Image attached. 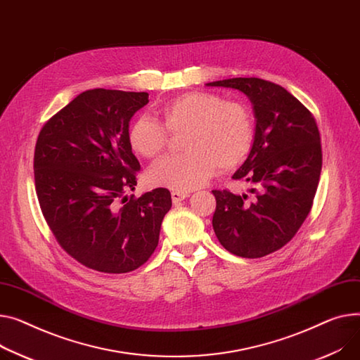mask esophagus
Instances as JSON below:
<instances>
[{"instance_id":"1","label":"esophagus","mask_w":360,"mask_h":360,"mask_svg":"<svg viewBox=\"0 0 360 360\" xmlns=\"http://www.w3.org/2000/svg\"><path fill=\"white\" fill-rule=\"evenodd\" d=\"M171 195H172V201L176 204V202H181L182 200H185L189 194L188 193H182V191H172Z\"/></svg>"}]
</instances>
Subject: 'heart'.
<instances>
[{"mask_svg": "<svg viewBox=\"0 0 360 360\" xmlns=\"http://www.w3.org/2000/svg\"><path fill=\"white\" fill-rule=\"evenodd\" d=\"M160 122L139 117L127 129L130 149L146 159L159 156L169 145V133L182 134L179 156L155 162L146 174L153 186L193 191L210 181L217 169L230 171L250 153L255 120L240 101H226L220 94L193 91L165 103L158 111Z\"/></svg>", "mask_w": 360, "mask_h": 360, "instance_id": "1", "label": "heart"}]
</instances>
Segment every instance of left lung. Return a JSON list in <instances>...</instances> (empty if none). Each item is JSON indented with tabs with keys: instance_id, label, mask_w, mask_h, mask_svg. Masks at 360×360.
Instances as JSON below:
<instances>
[{
	"instance_id": "1",
	"label": "left lung",
	"mask_w": 360,
	"mask_h": 360,
	"mask_svg": "<svg viewBox=\"0 0 360 360\" xmlns=\"http://www.w3.org/2000/svg\"><path fill=\"white\" fill-rule=\"evenodd\" d=\"M207 85L242 91L256 115L253 148L233 175L253 186L255 198L214 189L212 229L230 253L263 257L291 240L313 207L323 160L317 122L292 94L271 81L231 78Z\"/></svg>"
}]
</instances>
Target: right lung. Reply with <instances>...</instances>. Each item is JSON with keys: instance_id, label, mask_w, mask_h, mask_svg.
Returning <instances> with one entry per match:
<instances>
[{"instance_id": "obj_1", "label": "right lung", "mask_w": 360, "mask_h": 360, "mask_svg": "<svg viewBox=\"0 0 360 360\" xmlns=\"http://www.w3.org/2000/svg\"><path fill=\"white\" fill-rule=\"evenodd\" d=\"M148 103V92L88 89L39 133L33 167L43 217L60 248L89 269L140 268L155 252L171 210L166 188L126 195L140 171L127 143L129 122Z\"/></svg>"}]
</instances>
